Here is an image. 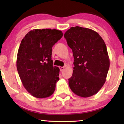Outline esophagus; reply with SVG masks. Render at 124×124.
<instances>
[{
	"label": "esophagus",
	"instance_id": "1",
	"mask_svg": "<svg viewBox=\"0 0 124 124\" xmlns=\"http://www.w3.org/2000/svg\"><path fill=\"white\" fill-rule=\"evenodd\" d=\"M59 68H60V71H61V72H62V71L64 70V67H60Z\"/></svg>",
	"mask_w": 124,
	"mask_h": 124
}]
</instances>
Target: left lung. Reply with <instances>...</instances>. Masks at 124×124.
<instances>
[{
    "mask_svg": "<svg viewBox=\"0 0 124 124\" xmlns=\"http://www.w3.org/2000/svg\"><path fill=\"white\" fill-rule=\"evenodd\" d=\"M67 44L72 50L74 70L69 86L77 95L89 97L103 86L110 61L104 41L91 29L71 27L64 33Z\"/></svg>",
    "mask_w": 124,
    "mask_h": 124,
    "instance_id": "left-lung-1",
    "label": "left lung"
}]
</instances>
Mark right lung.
<instances>
[{"label": "right lung", "mask_w": 124, "mask_h": 124, "mask_svg": "<svg viewBox=\"0 0 124 124\" xmlns=\"http://www.w3.org/2000/svg\"><path fill=\"white\" fill-rule=\"evenodd\" d=\"M63 36L57 29H33L25 35L18 50L16 66L22 84L31 95H52L59 80L60 69L53 66L52 47Z\"/></svg>", "instance_id": "add662e5"}]
</instances>
